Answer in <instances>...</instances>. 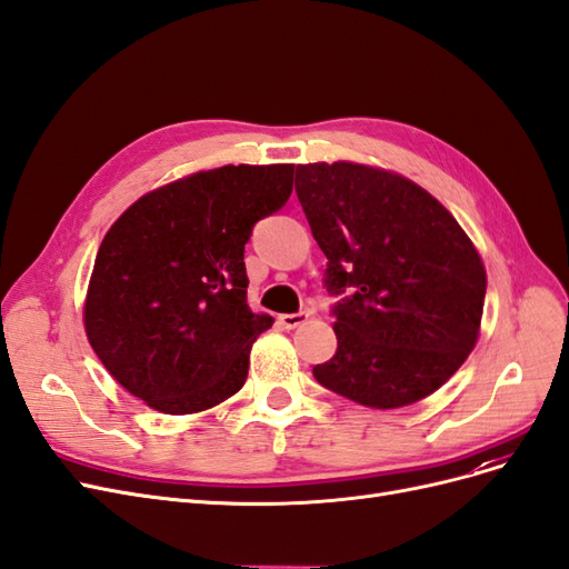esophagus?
Returning <instances> with one entry per match:
<instances>
[{
    "instance_id": "1",
    "label": "esophagus",
    "mask_w": 569,
    "mask_h": 569,
    "mask_svg": "<svg viewBox=\"0 0 569 569\" xmlns=\"http://www.w3.org/2000/svg\"><path fill=\"white\" fill-rule=\"evenodd\" d=\"M307 319H309V313H307V311H298V313H281V317H279V321H281V326H283L286 330H292V328L302 326Z\"/></svg>"
}]
</instances>
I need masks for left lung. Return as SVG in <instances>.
Here are the masks:
<instances>
[{
	"mask_svg": "<svg viewBox=\"0 0 569 569\" xmlns=\"http://www.w3.org/2000/svg\"><path fill=\"white\" fill-rule=\"evenodd\" d=\"M296 192L328 258L338 351L326 389L396 410L443 387L473 351L488 273L473 241L425 187L353 161L300 163Z\"/></svg>",
	"mask_w": 569,
	"mask_h": 569,
	"instance_id": "1",
	"label": "left lung"
}]
</instances>
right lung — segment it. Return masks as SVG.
Wrapping results in <instances>:
<instances>
[{
	"label": "right lung",
	"mask_w": 569,
	"mask_h": 569,
	"mask_svg": "<svg viewBox=\"0 0 569 569\" xmlns=\"http://www.w3.org/2000/svg\"><path fill=\"white\" fill-rule=\"evenodd\" d=\"M292 163L220 166L131 203L104 234L83 300L100 363L142 403L192 415L234 396L269 313L248 307L243 248L292 192Z\"/></svg>",
	"instance_id": "1"
}]
</instances>
